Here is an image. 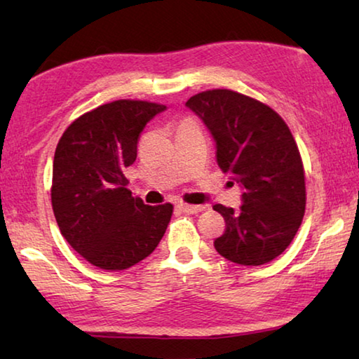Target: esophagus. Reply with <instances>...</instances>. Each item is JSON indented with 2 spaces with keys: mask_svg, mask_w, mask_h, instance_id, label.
I'll return each instance as SVG.
<instances>
[{
  "mask_svg": "<svg viewBox=\"0 0 359 359\" xmlns=\"http://www.w3.org/2000/svg\"><path fill=\"white\" fill-rule=\"evenodd\" d=\"M180 208L186 211V213L189 215H197L201 213V211H203V205H189V203H180Z\"/></svg>",
  "mask_w": 359,
  "mask_h": 359,
  "instance_id": "esophagus-1",
  "label": "esophagus"
}]
</instances>
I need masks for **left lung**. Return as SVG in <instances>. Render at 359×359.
Wrapping results in <instances>:
<instances>
[{"instance_id": "left-lung-1", "label": "left lung", "mask_w": 359, "mask_h": 359, "mask_svg": "<svg viewBox=\"0 0 359 359\" xmlns=\"http://www.w3.org/2000/svg\"><path fill=\"white\" fill-rule=\"evenodd\" d=\"M186 107L213 135L222 173L243 187L240 210L213 207L226 221L216 251L240 266L270 262L290 246L305 213L304 165L290 127L267 104L229 89L197 93Z\"/></svg>"}]
</instances>
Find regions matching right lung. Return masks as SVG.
I'll list each match as a JSON object with an SVG mask.
<instances>
[{"instance_id":"add662e5","label":"right lung","mask_w":359,"mask_h":359,"mask_svg":"<svg viewBox=\"0 0 359 359\" xmlns=\"http://www.w3.org/2000/svg\"><path fill=\"white\" fill-rule=\"evenodd\" d=\"M167 107L116 100L78 117L58 141L52 168V210L65 240L103 270H124L161 242L173 205H144L127 189L140 133Z\"/></svg>"}]
</instances>
